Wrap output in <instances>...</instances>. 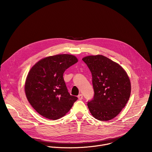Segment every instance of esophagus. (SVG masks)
<instances>
[{
  "label": "esophagus",
  "mask_w": 152,
  "mask_h": 152,
  "mask_svg": "<svg viewBox=\"0 0 152 152\" xmlns=\"http://www.w3.org/2000/svg\"><path fill=\"white\" fill-rule=\"evenodd\" d=\"M77 97H78V99H79V100H82V99H83V95H82V94H80L78 95Z\"/></svg>",
  "instance_id": "obj_1"
}]
</instances>
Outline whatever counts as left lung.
<instances>
[{"label": "left lung", "instance_id": "left-lung-1", "mask_svg": "<svg viewBox=\"0 0 152 152\" xmlns=\"http://www.w3.org/2000/svg\"><path fill=\"white\" fill-rule=\"evenodd\" d=\"M82 60L92 74L94 96L87 104L91 115L100 121L113 119L131 96V84L127 73L120 64L101 55L87 56Z\"/></svg>", "mask_w": 152, "mask_h": 152}]
</instances>
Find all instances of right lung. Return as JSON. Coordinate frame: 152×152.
Returning a JSON list of instances; mask_svg holds the SVG:
<instances>
[{"instance_id": "add662e5", "label": "right lung", "mask_w": 152, "mask_h": 152, "mask_svg": "<svg viewBox=\"0 0 152 152\" xmlns=\"http://www.w3.org/2000/svg\"><path fill=\"white\" fill-rule=\"evenodd\" d=\"M77 61L74 55L59 54L41 59L31 69L26 79L25 92L39 114L55 120L70 110L77 97L68 92L63 74Z\"/></svg>"}]
</instances>
